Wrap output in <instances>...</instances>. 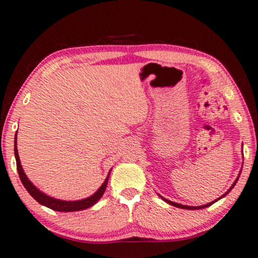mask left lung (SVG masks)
Returning <instances> with one entry per match:
<instances>
[{
	"instance_id": "left-lung-1",
	"label": "left lung",
	"mask_w": 258,
	"mask_h": 258,
	"mask_svg": "<svg viewBox=\"0 0 258 258\" xmlns=\"http://www.w3.org/2000/svg\"><path fill=\"white\" fill-rule=\"evenodd\" d=\"M238 178H239V176L237 177V179L235 180V182H233L232 184V186L230 187V188H229L226 193H224L221 198H219L218 200H220V199H222V198H224V196H226L229 191H230L232 188H233V186L236 185V182H237V180H238ZM160 198L165 201V202H167L168 204H170V205H172V207H176V208H180V209H186V210H200V209H204V208H208V207H210V205H212L213 203H215L217 202L218 200H215V201H213V202H211V203H208V204H205V205H201V207H188V205H182V204H179V203H175V202H171V201H169V200H166V199H163L162 196H160Z\"/></svg>"
}]
</instances>
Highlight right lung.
<instances>
[{
	"instance_id": "add662e5",
	"label": "right lung",
	"mask_w": 258,
	"mask_h": 258,
	"mask_svg": "<svg viewBox=\"0 0 258 258\" xmlns=\"http://www.w3.org/2000/svg\"><path fill=\"white\" fill-rule=\"evenodd\" d=\"M15 156H16L17 169H18L19 177H20V180L23 184V186H25V188L28 190V193H29L39 204L44 205V207L49 208L54 211H58V212H73V211H81V210L92 207L93 204H96L98 201L101 199L102 194H104L106 190L107 184H108V178L110 175V170L108 172V176H107V178L104 181V184L99 187V189H98L95 194L89 196V198H87V199L79 200V201H62V200L50 198V196L44 194L43 191H40L38 188H37V187L32 184L29 179H28V177L26 176L25 171H23L22 166L20 163V159H19L18 149H17V134L15 137Z\"/></svg>"
}]
</instances>
